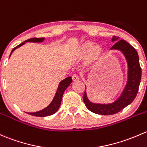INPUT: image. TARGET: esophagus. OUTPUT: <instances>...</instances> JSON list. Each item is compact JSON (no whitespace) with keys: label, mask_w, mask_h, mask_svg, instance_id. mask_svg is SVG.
I'll return each instance as SVG.
<instances>
[{"label":"esophagus","mask_w":147,"mask_h":147,"mask_svg":"<svg viewBox=\"0 0 147 147\" xmlns=\"http://www.w3.org/2000/svg\"><path fill=\"white\" fill-rule=\"evenodd\" d=\"M72 80H73V81H78L80 80V77L78 75H72Z\"/></svg>","instance_id":"34e87169"}]
</instances>
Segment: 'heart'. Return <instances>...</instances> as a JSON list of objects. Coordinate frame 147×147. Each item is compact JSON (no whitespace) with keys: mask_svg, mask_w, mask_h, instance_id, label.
Returning a JSON list of instances; mask_svg holds the SVG:
<instances>
[{"mask_svg":"<svg viewBox=\"0 0 147 147\" xmlns=\"http://www.w3.org/2000/svg\"><path fill=\"white\" fill-rule=\"evenodd\" d=\"M92 46V42L86 41L80 48V52L81 54H84L87 52V58L89 60H96L100 56L101 52V47L98 45Z\"/></svg>","mask_w":147,"mask_h":147,"instance_id":"obj_1","label":"heart"}]
</instances>
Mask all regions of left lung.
<instances>
[{
  "mask_svg": "<svg viewBox=\"0 0 147 147\" xmlns=\"http://www.w3.org/2000/svg\"><path fill=\"white\" fill-rule=\"evenodd\" d=\"M112 42L117 41L111 47V50H117L121 52L127 63V80L125 86L119 97L110 103H96L88 98L86 91L84 92V102L86 107L94 113L103 115L115 114L130 104L137 96L142 78V69L137 51L125 40H119V37L113 36Z\"/></svg>",
  "mask_w": 147,
  "mask_h": 147,
  "instance_id": "1",
  "label": "left lung"
}]
</instances>
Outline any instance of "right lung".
Here are the masks:
<instances>
[{"label": "right lung", "instance_id": "right-lung-1", "mask_svg": "<svg viewBox=\"0 0 147 147\" xmlns=\"http://www.w3.org/2000/svg\"><path fill=\"white\" fill-rule=\"evenodd\" d=\"M45 38H29V39L27 40L24 42L21 43L20 45L16 46L15 48H14L12 50L11 53H10V55H12V53H13L15 49H17L18 48L20 47V46H23L26 42H34V43H40L43 42L44 41ZM72 83V78L71 77H67L65 79H64L63 80H62L61 82H60L59 85H58V89H57L56 92H55V96H54L53 99L52 100V101L51 102L50 104L46 107L45 109H42V110L37 111V112H33V113H27V114L29 115H34V116H37V117H45V116H49V115H51L55 113V112L58 111L59 109L60 106H61L62 98H63V95L64 94V92L65 91V89L68 87L69 84Z\"/></svg>", "mask_w": 147, "mask_h": 147}]
</instances>
